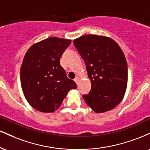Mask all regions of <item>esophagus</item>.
Wrapping results in <instances>:
<instances>
[{
    "mask_svg": "<svg viewBox=\"0 0 150 150\" xmlns=\"http://www.w3.org/2000/svg\"><path fill=\"white\" fill-rule=\"evenodd\" d=\"M79 80H80V77H79L78 76H77L76 77H75V80H75V82H76V83L77 84V82H78Z\"/></svg>",
    "mask_w": 150,
    "mask_h": 150,
    "instance_id": "34e87169",
    "label": "esophagus"
}]
</instances>
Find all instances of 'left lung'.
<instances>
[{"mask_svg": "<svg viewBox=\"0 0 150 150\" xmlns=\"http://www.w3.org/2000/svg\"><path fill=\"white\" fill-rule=\"evenodd\" d=\"M85 61L92 87L82 95L96 113L113 109L124 96L128 82V65L120 46L110 38L83 35L73 41Z\"/></svg>", "mask_w": 150, "mask_h": 150, "instance_id": "8db88e82", "label": "left lung"}]
</instances>
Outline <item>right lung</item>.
<instances>
[{
	"instance_id": "right-lung-1",
	"label": "right lung",
	"mask_w": 150,
	"mask_h": 150,
	"mask_svg": "<svg viewBox=\"0 0 150 150\" xmlns=\"http://www.w3.org/2000/svg\"><path fill=\"white\" fill-rule=\"evenodd\" d=\"M71 40L50 37L32 45L20 69L24 95L31 106L44 113L59 108L70 89L77 85L66 75L60 58Z\"/></svg>"
}]
</instances>
